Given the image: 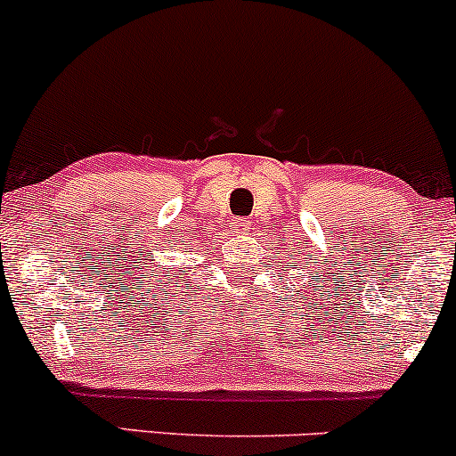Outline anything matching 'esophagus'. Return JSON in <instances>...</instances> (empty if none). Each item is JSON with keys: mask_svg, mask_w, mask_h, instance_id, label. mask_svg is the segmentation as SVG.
Segmentation results:
<instances>
[{"mask_svg": "<svg viewBox=\"0 0 456 456\" xmlns=\"http://www.w3.org/2000/svg\"><path fill=\"white\" fill-rule=\"evenodd\" d=\"M232 227H233V233H238V236H244V233L251 232V223H248V220H244V218L233 220Z\"/></svg>", "mask_w": 456, "mask_h": 456, "instance_id": "esophagus-1", "label": "esophagus"}]
</instances>
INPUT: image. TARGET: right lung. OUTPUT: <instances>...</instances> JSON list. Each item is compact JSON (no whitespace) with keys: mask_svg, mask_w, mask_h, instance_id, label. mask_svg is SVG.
Here are the masks:
<instances>
[{"mask_svg":"<svg viewBox=\"0 0 456 456\" xmlns=\"http://www.w3.org/2000/svg\"><path fill=\"white\" fill-rule=\"evenodd\" d=\"M167 277H168V274H167Z\"/></svg>","mask_w":456,"mask_h":456,"instance_id":"obj_1","label":"right lung"}]
</instances>
